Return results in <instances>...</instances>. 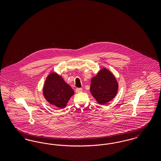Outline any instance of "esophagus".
<instances>
[{
  "instance_id": "esophagus-1",
  "label": "esophagus",
  "mask_w": 161,
  "mask_h": 161,
  "mask_svg": "<svg viewBox=\"0 0 161 161\" xmlns=\"http://www.w3.org/2000/svg\"><path fill=\"white\" fill-rule=\"evenodd\" d=\"M82 91H83V89H82V88H77L76 89V90H75V91L77 93H80V92H82Z\"/></svg>"
}]
</instances>
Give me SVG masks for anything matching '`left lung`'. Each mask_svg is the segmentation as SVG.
Returning <instances> with one entry per match:
<instances>
[{
  "instance_id": "obj_1",
  "label": "left lung",
  "mask_w": 161,
  "mask_h": 161,
  "mask_svg": "<svg viewBox=\"0 0 161 161\" xmlns=\"http://www.w3.org/2000/svg\"><path fill=\"white\" fill-rule=\"evenodd\" d=\"M118 84L114 75L103 68L92 78L90 91L98 103L104 105L112 100L117 93Z\"/></svg>"
}]
</instances>
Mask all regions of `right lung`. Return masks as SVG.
<instances>
[{
	"label": "right lung",
	"instance_id": "1",
	"mask_svg": "<svg viewBox=\"0 0 161 161\" xmlns=\"http://www.w3.org/2000/svg\"><path fill=\"white\" fill-rule=\"evenodd\" d=\"M74 94L72 87L56 73H51L47 77L43 87V95L50 104L63 108Z\"/></svg>",
	"mask_w": 161,
	"mask_h": 161
}]
</instances>
